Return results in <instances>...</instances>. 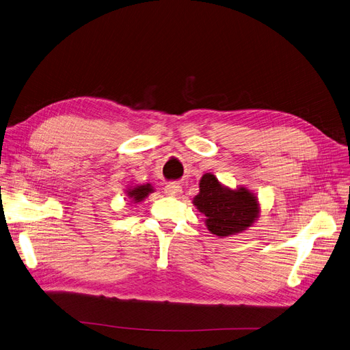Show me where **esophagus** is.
Masks as SVG:
<instances>
[{"mask_svg": "<svg viewBox=\"0 0 350 350\" xmlns=\"http://www.w3.org/2000/svg\"><path fill=\"white\" fill-rule=\"evenodd\" d=\"M180 192H182V187L179 184H176V182H171V184L165 187V193L170 195V196H176Z\"/></svg>", "mask_w": 350, "mask_h": 350, "instance_id": "esophagus-1", "label": "esophagus"}]
</instances>
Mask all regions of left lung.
Returning <instances> with one entry per match:
<instances>
[{"label": "left lung", "mask_w": 350, "mask_h": 350, "mask_svg": "<svg viewBox=\"0 0 350 350\" xmlns=\"http://www.w3.org/2000/svg\"><path fill=\"white\" fill-rule=\"evenodd\" d=\"M193 205L202 212L212 234L229 237L251 226L258 218L256 196L245 188L230 191L224 188L212 174H205L199 182V193Z\"/></svg>", "instance_id": "1"}]
</instances>
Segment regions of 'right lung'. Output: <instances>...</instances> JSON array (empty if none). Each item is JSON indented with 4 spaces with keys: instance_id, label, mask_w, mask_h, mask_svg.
<instances>
[{
    "instance_id": "1",
    "label": "right lung",
    "mask_w": 350,
    "mask_h": 350,
    "mask_svg": "<svg viewBox=\"0 0 350 350\" xmlns=\"http://www.w3.org/2000/svg\"><path fill=\"white\" fill-rule=\"evenodd\" d=\"M152 192V188L151 185H141V187H137V188H132V189H128V196L132 199L134 202H141L144 198L148 196V193Z\"/></svg>"
}]
</instances>
